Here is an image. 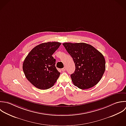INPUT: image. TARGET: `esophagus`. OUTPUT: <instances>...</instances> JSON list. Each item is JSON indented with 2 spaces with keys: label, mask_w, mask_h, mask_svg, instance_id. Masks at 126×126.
I'll list each match as a JSON object with an SVG mask.
<instances>
[{
  "label": "esophagus",
  "mask_w": 126,
  "mask_h": 126,
  "mask_svg": "<svg viewBox=\"0 0 126 126\" xmlns=\"http://www.w3.org/2000/svg\"><path fill=\"white\" fill-rule=\"evenodd\" d=\"M66 67H64L63 68H62V69H61V70L62 71H65V70H66Z\"/></svg>",
  "instance_id": "obj_1"
}]
</instances>
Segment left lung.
Here are the masks:
<instances>
[{"mask_svg":"<svg viewBox=\"0 0 126 126\" xmlns=\"http://www.w3.org/2000/svg\"><path fill=\"white\" fill-rule=\"evenodd\" d=\"M63 45L75 64V71L71 75L74 84L81 89L96 85L106 69L103 55L92 46L84 43H65Z\"/></svg>","mask_w":126,"mask_h":126,"instance_id":"left-lung-1","label":"left lung"}]
</instances>
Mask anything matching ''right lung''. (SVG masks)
<instances>
[{
    "label": "right lung",
    "instance_id": "add662e5",
    "mask_svg": "<svg viewBox=\"0 0 126 126\" xmlns=\"http://www.w3.org/2000/svg\"><path fill=\"white\" fill-rule=\"evenodd\" d=\"M61 44L53 42L41 44L28 54L22 69L27 80L36 88L45 90L51 88L60 73L55 67L56 60L52 56Z\"/></svg>",
    "mask_w": 126,
    "mask_h": 126
}]
</instances>
